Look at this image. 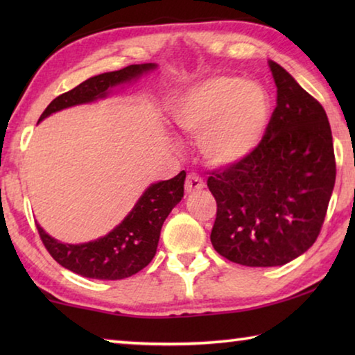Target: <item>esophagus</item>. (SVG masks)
Listing matches in <instances>:
<instances>
[{
	"mask_svg": "<svg viewBox=\"0 0 355 355\" xmlns=\"http://www.w3.org/2000/svg\"><path fill=\"white\" fill-rule=\"evenodd\" d=\"M205 188V183H203L202 177L197 175V173H189L188 177H186V182H184V189L188 194H194V192L200 191Z\"/></svg>",
	"mask_w": 355,
	"mask_h": 355,
	"instance_id": "1",
	"label": "esophagus"
}]
</instances>
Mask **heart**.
<instances>
[{
	"instance_id": "b5f03b06",
	"label": "heart",
	"mask_w": 355,
	"mask_h": 355,
	"mask_svg": "<svg viewBox=\"0 0 355 355\" xmlns=\"http://www.w3.org/2000/svg\"><path fill=\"white\" fill-rule=\"evenodd\" d=\"M271 116L261 84L214 76L191 86L172 107L175 127L199 139L202 156L216 167L233 166L254 152Z\"/></svg>"
}]
</instances>
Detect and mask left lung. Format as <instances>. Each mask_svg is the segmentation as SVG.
I'll return each mask as SVG.
<instances>
[{"mask_svg": "<svg viewBox=\"0 0 355 355\" xmlns=\"http://www.w3.org/2000/svg\"><path fill=\"white\" fill-rule=\"evenodd\" d=\"M268 64L277 106L266 133L248 158L208 177L218 203L213 248L252 268L282 266L313 245L336 173L324 107L282 65Z\"/></svg>", "mask_w": 355, "mask_h": 355, "instance_id": "left-lung-1", "label": "left lung"}]
</instances>
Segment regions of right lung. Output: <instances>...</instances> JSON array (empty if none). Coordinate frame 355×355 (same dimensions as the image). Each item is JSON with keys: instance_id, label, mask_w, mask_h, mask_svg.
I'll return each instance as SVG.
<instances>
[{"instance_id": "obj_1", "label": "right lung", "mask_w": 355, "mask_h": 355, "mask_svg": "<svg viewBox=\"0 0 355 355\" xmlns=\"http://www.w3.org/2000/svg\"><path fill=\"white\" fill-rule=\"evenodd\" d=\"M156 64H133L116 71L92 76L71 91L59 95L42 112L39 122L58 111L106 98L114 87L135 83L153 71ZM186 172L164 182L152 183L142 192L133 209L107 235L83 244H67L37 225L42 243L55 260L69 271L87 279L120 280L139 272L152 261L158 248L161 227L172 208L182 200Z\"/></svg>"}]
</instances>
